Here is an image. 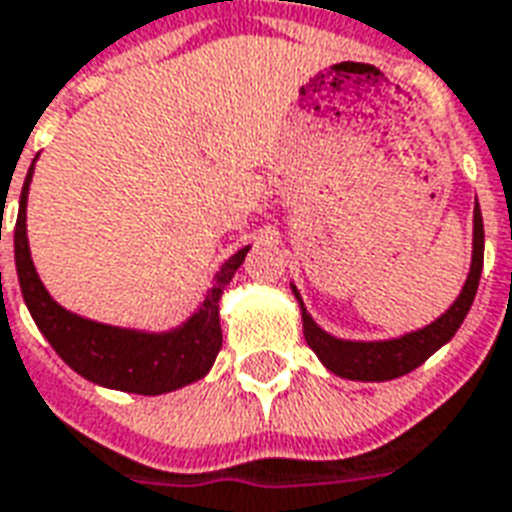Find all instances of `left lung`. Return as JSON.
<instances>
[{"label": "left lung", "instance_id": "left-lung-1", "mask_svg": "<svg viewBox=\"0 0 512 512\" xmlns=\"http://www.w3.org/2000/svg\"><path fill=\"white\" fill-rule=\"evenodd\" d=\"M483 238H486L483 236V217H480V208L475 206V249H472V268H469L467 285L456 298V304L450 306L437 323L426 325L423 331L407 333L401 339H391V342H342V339L328 336L323 328H317L301 304L306 344L317 352V358L333 374L347 377V380H396L401 374L418 369L420 363L429 361L442 344L453 339V333L458 331V325L464 323L469 306L475 301L480 271H483ZM295 298H298V293H295Z\"/></svg>", "mask_w": 512, "mask_h": 512}]
</instances>
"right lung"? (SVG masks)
<instances>
[{
  "label": "right lung",
  "mask_w": 512,
  "mask_h": 512,
  "mask_svg": "<svg viewBox=\"0 0 512 512\" xmlns=\"http://www.w3.org/2000/svg\"><path fill=\"white\" fill-rule=\"evenodd\" d=\"M32 170L26 173L21 189V206L15 219L13 244L15 268L21 293L32 312V320L51 342L59 358L86 380L116 388V391L157 396L176 391L181 385L200 380L217 361L222 350V328H219V295L244 263L249 246L227 260L219 268L214 287L206 293V301L189 317L184 328L162 336L151 333L119 331L111 325L83 320L78 314L64 312L51 295L45 293L40 276L34 271L26 241V192H29Z\"/></svg>",
  "instance_id": "obj_1"
}]
</instances>
